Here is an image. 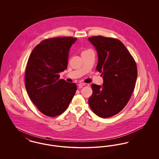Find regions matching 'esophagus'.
<instances>
[{"label":"esophagus","instance_id":"obj_1","mask_svg":"<svg viewBox=\"0 0 159 159\" xmlns=\"http://www.w3.org/2000/svg\"><path fill=\"white\" fill-rule=\"evenodd\" d=\"M85 85V83H80L78 84V86H79V88H82L83 87V86Z\"/></svg>","mask_w":159,"mask_h":159}]
</instances>
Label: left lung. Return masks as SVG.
<instances>
[{"label":"left lung","instance_id":"left-lung-1","mask_svg":"<svg viewBox=\"0 0 159 159\" xmlns=\"http://www.w3.org/2000/svg\"><path fill=\"white\" fill-rule=\"evenodd\" d=\"M98 53L97 70L102 73V86L92 84L89 105L94 113L107 118L119 113L127 104L134 90L136 62L125 46L113 38H88Z\"/></svg>","mask_w":159,"mask_h":159}]
</instances>
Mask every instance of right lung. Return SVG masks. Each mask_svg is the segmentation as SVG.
Wrapping results in <instances>:
<instances>
[{
    "label": "right lung",
    "mask_w": 159,
    "mask_h": 159,
    "mask_svg": "<svg viewBox=\"0 0 159 159\" xmlns=\"http://www.w3.org/2000/svg\"><path fill=\"white\" fill-rule=\"evenodd\" d=\"M76 40L71 37L44 40L33 49L27 62V93L39 110L49 117L62 113L76 93V83L59 79V73L67 68L70 49Z\"/></svg>",
    "instance_id": "1"
}]
</instances>
